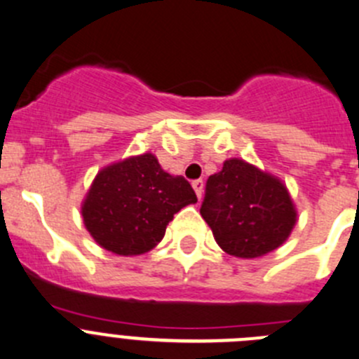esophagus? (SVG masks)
Segmentation results:
<instances>
[{
    "mask_svg": "<svg viewBox=\"0 0 359 359\" xmlns=\"http://www.w3.org/2000/svg\"><path fill=\"white\" fill-rule=\"evenodd\" d=\"M193 189L194 193H196V196L201 198V194H203V180H194Z\"/></svg>",
    "mask_w": 359,
    "mask_h": 359,
    "instance_id": "34e87169",
    "label": "esophagus"
}]
</instances>
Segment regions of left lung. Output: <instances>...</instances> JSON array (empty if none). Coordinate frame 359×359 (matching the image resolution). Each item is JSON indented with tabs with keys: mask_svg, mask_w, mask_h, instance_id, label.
<instances>
[{
	"mask_svg": "<svg viewBox=\"0 0 359 359\" xmlns=\"http://www.w3.org/2000/svg\"><path fill=\"white\" fill-rule=\"evenodd\" d=\"M200 214L222 250L247 259L277 249L297 222L286 186L242 159L208 177Z\"/></svg>",
	"mask_w": 359,
	"mask_h": 359,
	"instance_id": "1",
	"label": "left lung"
}]
</instances>
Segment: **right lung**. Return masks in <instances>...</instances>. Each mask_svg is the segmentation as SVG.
<instances>
[{"instance_id": "obj_1", "label": "right lung", "mask_w": 359, "mask_h": 359, "mask_svg": "<svg viewBox=\"0 0 359 359\" xmlns=\"http://www.w3.org/2000/svg\"><path fill=\"white\" fill-rule=\"evenodd\" d=\"M184 177H173L152 154L124 159L96 175L82 207L93 238L110 252L137 256L165 236L182 207L196 203Z\"/></svg>"}]
</instances>
